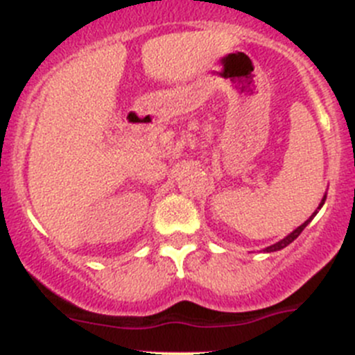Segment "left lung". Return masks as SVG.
I'll list each match as a JSON object with an SVG mask.
<instances>
[{
    "label": "left lung",
    "instance_id": "left-lung-1",
    "mask_svg": "<svg viewBox=\"0 0 355 355\" xmlns=\"http://www.w3.org/2000/svg\"><path fill=\"white\" fill-rule=\"evenodd\" d=\"M324 200H327V194H324L323 196V199H321V202H320V206H318V209L316 211H314V213L313 214H311V216L309 218H307V220L306 221H304V223L302 225H300V227H297L295 228V230H293V232H290V234L287 235V237H284V239H282V241H278L277 242V244H273V245H270V247H264V252H275V250H282V249H285V247H287L288 244H292V242L293 241H295V239L297 237H299V235L300 234H302V230H304V228H306L307 227V225H309L311 223V221H313V218L314 216H316V214H318V211H320L321 209V207H323V204H324Z\"/></svg>",
    "mask_w": 355,
    "mask_h": 355
}]
</instances>
